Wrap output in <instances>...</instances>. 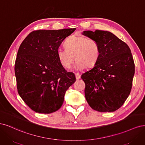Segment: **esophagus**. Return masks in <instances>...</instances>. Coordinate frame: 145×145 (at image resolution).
<instances>
[{
    "label": "esophagus",
    "mask_w": 145,
    "mask_h": 145,
    "mask_svg": "<svg viewBox=\"0 0 145 145\" xmlns=\"http://www.w3.org/2000/svg\"><path fill=\"white\" fill-rule=\"evenodd\" d=\"M75 76H76V79H79L81 78V75L79 73H75Z\"/></svg>",
    "instance_id": "obj_1"
}]
</instances>
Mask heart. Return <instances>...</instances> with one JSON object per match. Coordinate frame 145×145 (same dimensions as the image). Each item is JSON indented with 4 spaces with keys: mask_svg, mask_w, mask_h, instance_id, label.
<instances>
[{
    "mask_svg": "<svg viewBox=\"0 0 145 145\" xmlns=\"http://www.w3.org/2000/svg\"><path fill=\"white\" fill-rule=\"evenodd\" d=\"M64 46L66 49L57 50V56L61 66L65 69H71L74 59L76 69L91 68L99 58L100 46L95 39L73 35L67 39Z\"/></svg>",
    "mask_w": 145,
    "mask_h": 145,
    "instance_id": "1",
    "label": "heart"
}]
</instances>
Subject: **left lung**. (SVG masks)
Masks as SVG:
<instances>
[{"label": "left lung", "instance_id": "obj_1", "mask_svg": "<svg viewBox=\"0 0 145 145\" xmlns=\"http://www.w3.org/2000/svg\"><path fill=\"white\" fill-rule=\"evenodd\" d=\"M100 46V57L95 66L83 73L86 99L91 108L113 112L122 106L130 94L135 65L129 46L108 31H85Z\"/></svg>", "mask_w": 145, "mask_h": 145}]
</instances>
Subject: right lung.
I'll use <instances>...</instances> for the list:
<instances>
[{"mask_svg":"<svg viewBox=\"0 0 145 145\" xmlns=\"http://www.w3.org/2000/svg\"><path fill=\"white\" fill-rule=\"evenodd\" d=\"M75 29L34 31L20 46L14 68L17 91L36 113L58 110L66 90L76 81L74 74L61 66L57 56L60 44Z\"/></svg>","mask_w":145,"mask_h":145,"instance_id":"1","label":"right lung"}]
</instances>
